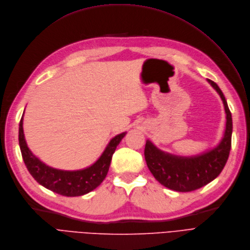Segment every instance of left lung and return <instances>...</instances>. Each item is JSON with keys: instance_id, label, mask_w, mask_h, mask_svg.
Here are the masks:
<instances>
[{"instance_id": "obj_1", "label": "left lung", "mask_w": 250, "mask_h": 250, "mask_svg": "<svg viewBox=\"0 0 250 250\" xmlns=\"http://www.w3.org/2000/svg\"><path fill=\"white\" fill-rule=\"evenodd\" d=\"M207 82L221 96L226 112L224 136L216 146L200 155L185 157L164 152L148 139L146 143L145 158L149 171L160 184L176 192L195 191L212 182L222 172L231 151V112L219 87L211 80Z\"/></svg>"}]
</instances>
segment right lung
<instances>
[{
    "label": "right lung",
    "instance_id": "obj_1",
    "mask_svg": "<svg viewBox=\"0 0 250 250\" xmlns=\"http://www.w3.org/2000/svg\"><path fill=\"white\" fill-rule=\"evenodd\" d=\"M23 116L19 123V146L24 164L29 173L44 188L66 197H77L88 194L101 185L105 178L113 154L126 132L113 137L104 153L89 167L79 170H62L46 165L28 148L23 133Z\"/></svg>",
    "mask_w": 250,
    "mask_h": 250
}]
</instances>
